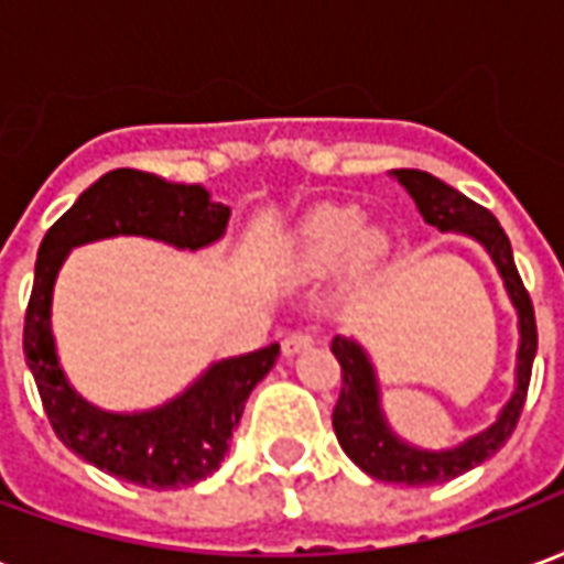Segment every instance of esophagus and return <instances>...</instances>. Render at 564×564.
Instances as JSON below:
<instances>
[{
	"label": "esophagus",
	"mask_w": 564,
	"mask_h": 564,
	"mask_svg": "<svg viewBox=\"0 0 564 564\" xmlns=\"http://www.w3.org/2000/svg\"><path fill=\"white\" fill-rule=\"evenodd\" d=\"M311 344H314V335H311V332H307V329H293V332H286V335H283L281 350L286 356H293V354H299V350H307Z\"/></svg>",
	"instance_id": "1"
}]
</instances>
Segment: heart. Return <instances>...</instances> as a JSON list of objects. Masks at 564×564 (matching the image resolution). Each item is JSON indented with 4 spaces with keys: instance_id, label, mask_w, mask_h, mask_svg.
Wrapping results in <instances>:
<instances>
[{
    "instance_id": "heart-1",
    "label": "heart",
    "mask_w": 564,
    "mask_h": 564,
    "mask_svg": "<svg viewBox=\"0 0 564 564\" xmlns=\"http://www.w3.org/2000/svg\"><path fill=\"white\" fill-rule=\"evenodd\" d=\"M362 214L347 205H323L311 210L293 238V265L302 274H323L341 265L344 259L356 262L378 257L383 247V235L378 229H359Z\"/></svg>"
}]
</instances>
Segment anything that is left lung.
<instances>
[{
  "mask_svg": "<svg viewBox=\"0 0 564 564\" xmlns=\"http://www.w3.org/2000/svg\"><path fill=\"white\" fill-rule=\"evenodd\" d=\"M392 174L414 196L416 208L429 226H437L441 232L471 235L489 250V257L496 259L498 271L505 278L510 302L520 314V362H517L513 399L505 404L501 416L486 432L468 437L459 447L441 449V453L408 447L404 441L392 435V429L380 414L378 380H375V368L362 354V347L341 335L332 341V354L341 366V392H338V402L332 411V425H335V435H338L344 453L362 471L378 480H387V484H444V480H453L459 474L471 471L474 465L489 459L513 435V429L520 423L522 404H525L529 380H532L538 326H534L532 299H529V290L522 286L508 235L501 229V223L492 217V210L462 196L459 189L437 181L435 174L416 172V169H395Z\"/></svg>",
  "mask_w": 564,
  "mask_h": 564,
  "instance_id": "1",
  "label": "left lung"
}]
</instances>
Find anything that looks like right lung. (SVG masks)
<instances>
[{
	"mask_svg": "<svg viewBox=\"0 0 564 564\" xmlns=\"http://www.w3.org/2000/svg\"><path fill=\"white\" fill-rule=\"evenodd\" d=\"M229 220L223 202L208 189L169 184L156 174L115 169L102 174L47 229L23 319V354L44 414L56 437L80 459L148 489H177L205 480L220 468L229 437L245 414L247 395L278 362L281 344L223 359L174 402L144 414H105L68 387L56 362L51 335V295L68 250L111 235H148L165 245L198 247L217 241Z\"/></svg>",
	"mask_w": 564,
	"mask_h": 564,
	"instance_id": "right-lung-1",
	"label": "right lung"
}]
</instances>
